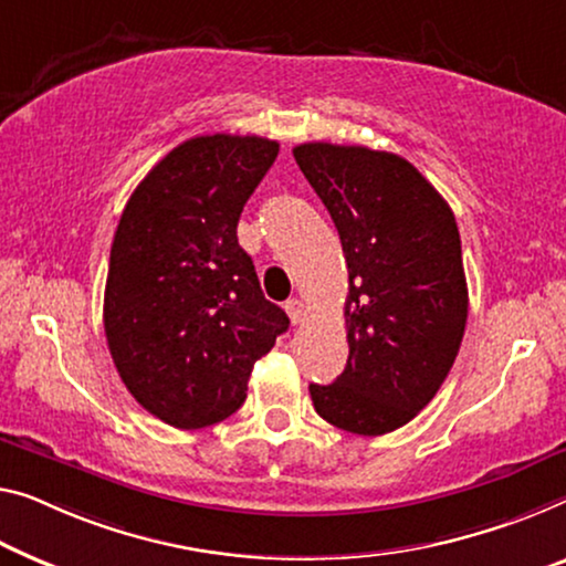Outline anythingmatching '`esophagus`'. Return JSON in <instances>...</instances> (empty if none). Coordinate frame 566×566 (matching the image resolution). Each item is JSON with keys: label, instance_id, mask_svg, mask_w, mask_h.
<instances>
[{"label": "esophagus", "instance_id": "esophagus-1", "mask_svg": "<svg viewBox=\"0 0 566 566\" xmlns=\"http://www.w3.org/2000/svg\"><path fill=\"white\" fill-rule=\"evenodd\" d=\"M284 310H286V315H290V319L294 325L297 323H302V319L307 317V305L302 300H297V297H292V300H286L284 302Z\"/></svg>", "mask_w": 566, "mask_h": 566}]
</instances>
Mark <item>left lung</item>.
<instances>
[{
    "mask_svg": "<svg viewBox=\"0 0 566 566\" xmlns=\"http://www.w3.org/2000/svg\"><path fill=\"white\" fill-rule=\"evenodd\" d=\"M292 151L348 264V364L333 384H310L312 403L345 432H394L434 399L465 335L468 282L452 208L391 151L327 142Z\"/></svg>",
    "mask_w": 566,
    "mask_h": 566,
    "instance_id": "8db88e82",
    "label": "left lung"
}]
</instances>
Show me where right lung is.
<instances>
[{"instance_id":"add662e5","label":"right lung","mask_w":566,"mask_h":566,"mask_svg":"<svg viewBox=\"0 0 566 566\" xmlns=\"http://www.w3.org/2000/svg\"><path fill=\"white\" fill-rule=\"evenodd\" d=\"M276 155L264 137H192L151 167L116 226L106 343L126 389L165 424L231 417L251 368L290 327L235 235Z\"/></svg>"}]
</instances>
